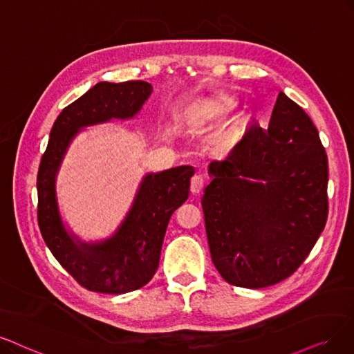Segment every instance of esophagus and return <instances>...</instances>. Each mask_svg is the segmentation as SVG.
Listing matches in <instances>:
<instances>
[{
  "mask_svg": "<svg viewBox=\"0 0 354 354\" xmlns=\"http://www.w3.org/2000/svg\"><path fill=\"white\" fill-rule=\"evenodd\" d=\"M205 187V178L202 176H194L190 181V190L193 194H199Z\"/></svg>",
  "mask_w": 354,
  "mask_h": 354,
  "instance_id": "1",
  "label": "esophagus"
}]
</instances>
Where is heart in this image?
<instances>
[{
    "instance_id": "1",
    "label": "heart",
    "mask_w": 354,
    "mask_h": 354,
    "mask_svg": "<svg viewBox=\"0 0 354 354\" xmlns=\"http://www.w3.org/2000/svg\"><path fill=\"white\" fill-rule=\"evenodd\" d=\"M234 107V100L226 95H214L207 98V100H202L196 103L192 107V116L194 120H203L214 118L215 115L225 110H230Z\"/></svg>"
}]
</instances>
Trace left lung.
<instances>
[{"mask_svg": "<svg viewBox=\"0 0 354 354\" xmlns=\"http://www.w3.org/2000/svg\"><path fill=\"white\" fill-rule=\"evenodd\" d=\"M209 174L202 207L221 276L260 289L298 270L328 216L327 153L304 109L280 91L268 128L254 120Z\"/></svg>", "mask_w": 354, "mask_h": 354, "instance_id": "obj_1", "label": "left lung"}]
</instances>
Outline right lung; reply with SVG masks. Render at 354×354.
Masks as SVG:
<instances>
[{
  "mask_svg": "<svg viewBox=\"0 0 354 354\" xmlns=\"http://www.w3.org/2000/svg\"><path fill=\"white\" fill-rule=\"evenodd\" d=\"M152 93L145 81L98 82L56 118L37 173L39 228L53 257L91 292L119 295L145 286L160 264L173 212L187 201L194 168L181 165L149 173L118 231L98 243L69 234L56 201V176L69 144L81 128L111 119H132Z\"/></svg>",
  "mask_w": 354,
  "mask_h": 354,
  "instance_id": "1",
  "label": "right lung"
}]
</instances>
